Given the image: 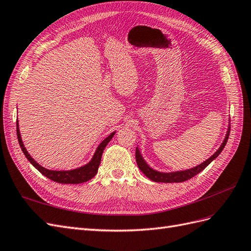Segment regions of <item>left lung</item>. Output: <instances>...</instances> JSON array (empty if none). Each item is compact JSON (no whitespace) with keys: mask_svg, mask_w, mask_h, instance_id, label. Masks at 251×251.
I'll return each instance as SVG.
<instances>
[{"mask_svg":"<svg viewBox=\"0 0 251 251\" xmlns=\"http://www.w3.org/2000/svg\"><path fill=\"white\" fill-rule=\"evenodd\" d=\"M229 131H230V124H228V127H227L226 135L224 137L223 142L221 143V146L219 147V149L212 154L209 158H207L206 160L203 161L202 163L194 166V168L183 170V171H174V172H160L157 171L153 168H151L149 163L144 160V158L141 154L140 149L137 147L136 148V162L138 164L139 170L146 175V176L151 179L154 182H162V183H174V182H183L188 179L193 178L196 176L197 174H199L202 172L206 166L211 162L214 161L215 159L221 154V151H223L225 144L227 142V139H228L229 136Z\"/></svg>","mask_w":251,"mask_h":251,"instance_id":"obj_1","label":"left lung"}]
</instances>
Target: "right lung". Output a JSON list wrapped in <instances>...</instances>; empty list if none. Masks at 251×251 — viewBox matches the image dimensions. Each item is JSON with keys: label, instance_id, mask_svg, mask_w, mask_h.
Returning a JSON list of instances; mask_svg holds the SVG:
<instances>
[{"label": "right lung", "instance_id": "add662e5", "mask_svg": "<svg viewBox=\"0 0 251 251\" xmlns=\"http://www.w3.org/2000/svg\"><path fill=\"white\" fill-rule=\"evenodd\" d=\"M115 133L116 132L111 133L107 138H104L100 144H98V147L95 150L94 155L92 156V158H91V160L85 165H81L79 168L68 170V171H54V170H48L46 168H44V166H42L40 163H37L34 159L30 156V154L28 153V151L24 146V143H23L22 136L20 133V127H19V120L17 119V134H18L19 143L23 153H24V155L28 159V161L31 163L37 171L42 173L44 176H46L52 181L57 182V183H63V184H78L92 179L97 174L98 168H100L102 151L104 148L107 147V144L113 138V136L115 135Z\"/></svg>", "mask_w": 251, "mask_h": 251}]
</instances>
